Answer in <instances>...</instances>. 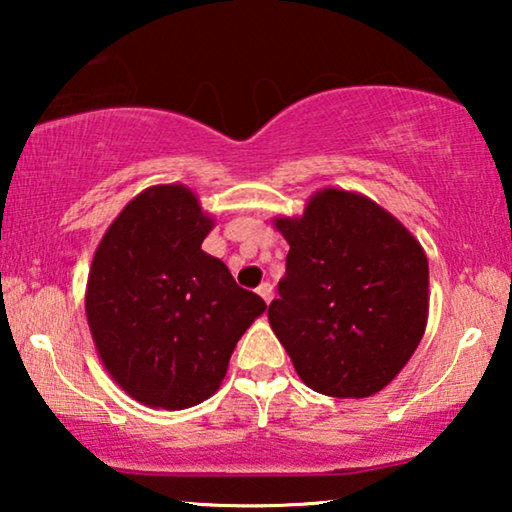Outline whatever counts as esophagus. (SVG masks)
Returning <instances> with one entry per match:
<instances>
[{
	"instance_id": "34e87169",
	"label": "esophagus",
	"mask_w": 512,
	"mask_h": 512,
	"mask_svg": "<svg viewBox=\"0 0 512 512\" xmlns=\"http://www.w3.org/2000/svg\"><path fill=\"white\" fill-rule=\"evenodd\" d=\"M256 291H258V296L265 300V303H270V300H272V284L270 282H263Z\"/></svg>"
}]
</instances>
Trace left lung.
Returning <instances> with one entry per match:
<instances>
[{
  "mask_svg": "<svg viewBox=\"0 0 512 512\" xmlns=\"http://www.w3.org/2000/svg\"><path fill=\"white\" fill-rule=\"evenodd\" d=\"M289 242L275 335L307 387L366 398L401 373L429 319V261L408 228L366 195L324 188L303 216H279Z\"/></svg>",
  "mask_w": 512,
  "mask_h": 512,
  "instance_id": "8db88e82",
  "label": "left lung"
}]
</instances>
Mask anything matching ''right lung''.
<instances>
[{"label":"right lung","mask_w":512,"mask_h":512,"mask_svg":"<svg viewBox=\"0 0 512 512\" xmlns=\"http://www.w3.org/2000/svg\"><path fill=\"white\" fill-rule=\"evenodd\" d=\"M214 219L184 184L132 198L90 265L86 314L97 354L125 394L184 410L221 387L242 333L265 312L226 263L202 251Z\"/></svg>","instance_id":"add662e5"}]
</instances>
